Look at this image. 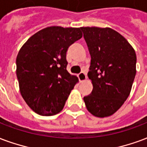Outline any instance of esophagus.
<instances>
[{"mask_svg": "<svg viewBox=\"0 0 147 147\" xmlns=\"http://www.w3.org/2000/svg\"><path fill=\"white\" fill-rule=\"evenodd\" d=\"M78 77H79V79L80 82H83L85 80H86V74L85 72H80V73L78 75Z\"/></svg>", "mask_w": 147, "mask_h": 147, "instance_id": "obj_1", "label": "esophagus"}]
</instances>
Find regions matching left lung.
<instances>
[{
    "label": "left lung",
    "instance_id": "1",
    "mask_svg": "<svg viewBox=\"0 0 147 147\" xmlns=\"http://www.w3.org/2000/svg\"><path fill=\"white\" fill-rule=\"evenodd\" d=\"M81 29L91 56L88 77L93 86L83 100L92 115L108 117L130 94L136 73V54L125 38L111 28Z\"/></svg>",
    "mask_w": 147,
    "mask_h": 147
}]
</instances>
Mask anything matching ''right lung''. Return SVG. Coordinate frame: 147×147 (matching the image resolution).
Returning a JSON list of instances; mask_svg holds the SVG:
<instances>
[{
    "label": "right lung",
    "instance_id": "1",
    "mask_svg": "<svg viewBox=\"0 0 147 147\" xmlns=\"http://www.w3.org/2000/svg\"><path fill=\"white\" fill-rule=\"evenodd\" d=\"M81 28L51 26L40 30L21 47L16 75L22 96L43 116L59 113L79 79L67 71L68 47L81 39Z\"/></svg>",
    "mask_w": 147,
    "mask_h": 147
}]
</instances>
